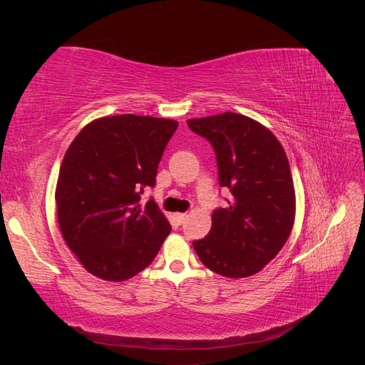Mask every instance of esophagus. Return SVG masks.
I'll list each match as a JSON object with an SVG mask.
<instances>
[{
  "mask_svg": "<svg viewBox=\"0 0 365 365\" xmlns=\"http://www.w3.org/2000/svg\"><path fill=\"white\" fill-rule=\"evenodd\" d=\"M185 217H187V213H175V219L178 220L180 224H182V222H184Z\"/></svg>",
  "mask_w": 365,
  "mask_h": 365,
  "instance_id": "1",
  "label": "esophagus"
}]
</instances>
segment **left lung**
I'll return each instance as SVG.
<instances>
[{"label":"left lung","instance_id":"1","mask_svg":"<svg viewBox=\"0 0 365 365\" xmlns=\"http://www.w3.org/2000/svg\"><path fill=\"white\" fill-rule=\"evenodd\" d=\"M215 149L219 184L231 197L212 215V230L193 242L208 269L244 279L268 264L288 240L295 190L280 141L259 121L236 113L187 120Z\"/></svg>","mask_w":365,"mask_h":365}]
</instances>
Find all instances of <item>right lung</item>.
<instances>
[{
	"instance_id": "right-lung-1",
	"label": "right lung",
	"mask_w": 365,
	"mask_h": 365,
	"mask_svg": "<svg viewBox=\"0 0 365 365\" xmlns=\"http://www.w3.org/2000/svg\"><path fill=\"white\" fill-rule=\"evenodd\" d=\"M178 121L121 114L88 123L65 152L56 184L63 240L83 268L123 282L148 268L170 224L153 200L163 152Z\"/></svg>"
}]
</instances>
